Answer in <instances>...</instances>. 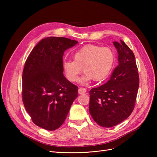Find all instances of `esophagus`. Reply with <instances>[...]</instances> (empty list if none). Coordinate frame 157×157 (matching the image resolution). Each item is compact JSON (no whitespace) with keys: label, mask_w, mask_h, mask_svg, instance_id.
<instances>
[{"label":"esophagus","mask_w":157,"mask_h":157,"mask_svg":"<svg viewBox=\"0 0 157 157\" xmlns=\"http://www.w3.org/2000/svg\"><path fill=\"white\" fill-rule=\"evenodd\" d=\"M86 90L85 88H82V87H80L78 88V94H82L84 93H86Z\"/></svg>","instance_id":"34e87169"}]
</instances>
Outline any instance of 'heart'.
I'll list each match as a JSON object with an SVG mask.
<instances>
[{
	"mask_svg": "<svg viewBox=\"0 0 157 157\" xmlns=\"http://www.w3.org/2000/svg\"><path fill=\"white\" fill-rule=\"evenodd\" d=\"M73 59L65 60L63 63V69L69 80L77 81L83 67L85 74L81 79L82 83L91 79L98 82L105 79L111 72L115 54L108 47L88 44L75 51Z\"/></svg>",
	"mask_w": 157,
	"mask_h": 157,
	"instance_id": "heart-1",
	"label": "heart"
}]
</instances>
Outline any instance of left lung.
Listing matches in <instances>:
<instances>
[{"instance_id": "left-lung-1", "label": "left lung", "mask_w": 157, "mask_h": 157, "mask_svg": "<svg viewBox=\"0 0 157 157\" xmlns=\"http://www.w3.org/2000/svg\"><path fill=\"white\" fill-rule=\"evenodd\" d=\"M113 42L118 64L110 79L90 90L89 111L99 126L109 128L124 121L134 110L140 78L133 52L124 41Z\"/></svg>"}]
</instances>
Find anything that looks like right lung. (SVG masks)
I'll use <instances>...</instances> for the list:
<instances>
[{
    "instance_id": "1",
    "label": "right lung",
    "mask_w": 157,
    "mask_h": 157,
    "mask_svg": "<svg viewBox=\"0 0 157 157\" xmlns=\"http://www.w3.org/2000/svg\"><path fill=\"white\" fill-rule=\"evenodd\" d=\"M78 44L65 37L42 39L25 61L22 75V100L36 126L55 130L63 124L78 96V87L63 76L64 52Z\"/></svg>"
}]
</instances>
